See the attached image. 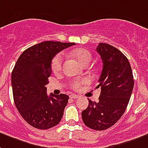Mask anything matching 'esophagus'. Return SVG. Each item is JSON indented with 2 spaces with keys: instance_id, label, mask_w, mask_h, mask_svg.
Listing matches in <instances>:
<instances>
[{
  "instance_id": "34e87169",
  "label": "esophagus",
  "mask_w": 148,
  "mask_h": 148,
  "mask_svg": "<svg viewBox=\"0 0 148 148\" xmlns=\"http://www.w3.org/2000/svg\"><path fill=\"white\" fill-rule=\"evenodd\" d=\"M70 97H71V99H77L79 96H77V95H71V96H70Z\"/></svg>"
}]
</instances>
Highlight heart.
Wrapping results in <instances>:
<instances>
[{"mask_svg": "<svg viewBox=\"0 0 148 148\" xmlns=\"http://www.w3.org/2000/svg\"><path fill=\"white\" fill-rule=\"evenodd\" d=\"M71 56L77 60V62L81 63L82 66H87L89 65L91 61L92 60V56L91 52L85 49H77L74 50L71 52ZM63 54L56 55L52 60L51 63V67H52V71L54 73H59L62 70V65H63ZM88 82L87 79H83L81 81H74L71 83V87L74 90L78 89L81 87L82 84H85Z\"/></svg>", "mask_w": 148, "mask_h": 148, "instance_id": "1", "label": "heart"}]
</instances>
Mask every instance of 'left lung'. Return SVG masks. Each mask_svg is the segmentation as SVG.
Returning <instances> with one entry per match:
<instances>
[{"mask_svg": "<svg viewBox=\"0 0 148 148\" xmlns=\"http://www.w3.org/2000/svg\"><path fill=\"white\" fill-rule=\"evenodd\" d=\"M103 62L99 78L101 92L99 101L88 99V106L82 112L83 122L94 130H104L119 121L126 109L134 79L129 60L121 51L109 44L96 48Z\"/></svg>", "mask_w": 148, "mask_h": 148, "instance_id": "8db88e82", "label": "left lung"}]
</instances>
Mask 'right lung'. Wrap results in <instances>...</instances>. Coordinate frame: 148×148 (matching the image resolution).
Here are the masks:
<instances>
[{
	"instance_id": "right-lung-1",
	"label": "right lung",
	"mask_w": 148,
	"mask_h": 148,
	"mask_svg": "<svg viewBox=\"0 0 148 148\" xmlns=\"http://www.w3.org/2000/svg\"><path fill=\"white\" fill-rule=\"evenodd\" d=\"M75 43L44 41L26 49L12 73L14 102L27 123L36 129L48 130L60 123L67 104L66 94H47L45 85L52 74V60L58 52Z\"/></svg>"
}]
</instances>
